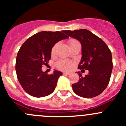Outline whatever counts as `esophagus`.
Instances as JSON below:
<instances>
[{"mask_svg": "<svg viewBox=\"0 0 126 126\" xmlns=\"http://www.w3.org/2000/svg\"><path fill=\"white\" fill-rule=\"evenodd\" d=\"M70 74H71V73H69V72H64V73H63V74H64V75H69Z\"/></svg>", "mask_w": 126, "mask_h": 126, "instance_id": "1", "label": "esophagus"}]
</instances>
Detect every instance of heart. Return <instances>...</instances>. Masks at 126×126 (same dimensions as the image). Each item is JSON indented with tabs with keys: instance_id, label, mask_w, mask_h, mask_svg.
I'll list each match as a JSON object with an SVG mask.
<instances>
[{
	"instance_id": "1",
	"label": "heart",
	"mask_w": 126,
	"mask_h": 126,
	"mask_svg": "<svg viewBox=\"0 0 126 126\" xmlns=\"http://www.w3.org/2000/svg\"><path fill=\"white\" fill-rule=\"evenodd\" d=\"M76 40H70L69 42V45H71L72 43H74V42H76ZM57 45H55V46H53V47L52 48V55H54L55 53V50H56ZM73 62H71L69 61H66V60H61V61H58L56 63V67L57 68L60 69L62 70H69L73 67Z\"/></svg>"
}]
</instances>
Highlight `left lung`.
Listing matches in <instances>:
<instances>
[{
    "label": "left lung",
    "instance_id": "left-lung-1",
    "mask_svg": "<svg viewBox=\"0 0 126 126\" xmlns=\"http://www.w3.org/2000/svg\"><path fill=\"white\" fill-rule=\"evenodd\" d=\"M64 33L81 43L82 57L78 69L89 71L85 77L80 72H76L80 78L78 83L72 84L73 91L83 98L100 94L107 87L110 79L113 68L111 51L102 39L88 30H67Z\"/></svg>",
    "mask_w": 126,
    "mask_h": 126
}]
</instances>
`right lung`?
Returning <instances> with one entry per match:
<instances>
[{
  "instance_id": "obj_1",
  "label": "right lung",
  "mask_w": 126,
  "mask_h": 126,
  "mask_svg": "<svg viewBox=\"0 0 126 126\" xmlns=\"http://www.w3.org/2000/svg\"><path fill=\"white\" fill-rule=\"evenodd\" d=\"M61 32H41L29 38L17 53L16 71L17 79L27 93L34 97H43L55 90L62 72L55 70L47 74L42 70L51 59L53 47L59 41L68 38Z\"/></svg>"
}]
</instances>
